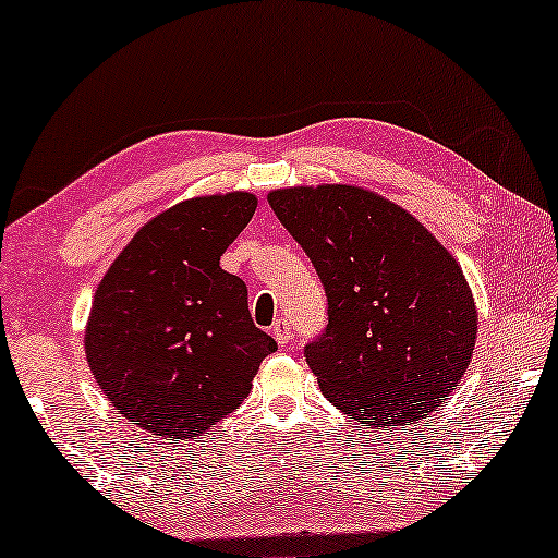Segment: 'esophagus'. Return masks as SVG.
Segmentation results:
<instances>
[{
  "label": "esophagus",
  "instance_id": "obj_1",
  "mask_svg": "<svg viewBox=\"0 0 558 558\" xmlns=\"http://www.w3.org/2000/svg\"><path fill=\"white\" fill-rule=\"evenodd\" d=\"M272 338L278 340V344H290L293 342V330H290L288 320H278L272 325Z\"/></svg>",
  "mask_w": 558,
  "mask_h": 558
}]
</instances>
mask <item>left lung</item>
Returning a JSON list of instances; mask_svg holds the SVG:
<instances>
[{"label": "left lung", "instance_id": "8db88e82", "mask_svg": "<svg viewBox=\"0 0 558 558\" xmlns=\"http://www.w3.org/2000/svg\"><path fill=\"white\" fill-rule=\"evenodd\" d=\"M327 295L305 348L323 395L365 429L427 417L457 390L476 342L462 265L410 210L350 183L268 193Z\"/></svg>", "mask_w": 558, "mask_h": 558}]
</instances>
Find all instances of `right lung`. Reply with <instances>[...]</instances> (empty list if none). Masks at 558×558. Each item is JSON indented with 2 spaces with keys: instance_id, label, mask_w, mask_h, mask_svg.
Listing matches in <instances>:
<instances>
[{
  "instance_id": "add662e5",
  "label": "right lung",
  "mask_w": 558,
  "mask_h": 558,
  "mask_svg": "<svg viewBox=\"0 0 558 558\" xmlns=\"http://www.w3.org/2000/svg\"><path fill=\"white\" fill-rule=\"evenodd\" d=\"M255 208L245 191L175 203L131 238L96 288L88 367L123 417L156 437L206 435L241 407L278 348L253 325L245 282L220 268Z\"/></svg>"
}]
</instances>
